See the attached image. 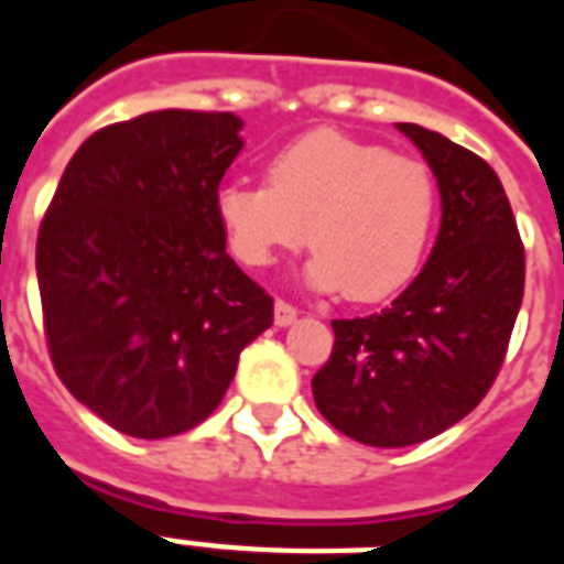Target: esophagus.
I'll return each mask as SVG.
<instances>
[{
  "mask_svg": "<svg viewBox=\"0 0 564 564\" xmlns=\"http://www.w3.org/2000/svg\"><path fill=\"white\" fill-rule=\"evenodd\" d=\"M295 317H299V311L290 302H283V299L274 302V326H281V329L283 326H293Z\"/></svg>",
  "mask_w": 564,
  "mask_h": 564,
  "instance_id": "1",
  "label": "esophagus"
}]
</instances>
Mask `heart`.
Here are the masks:
<instances>
[{
	"instance_id": "obj_1",
	"label": "heart",
	"mask_w": 564,
	"mask_h": 564,
	"mask_svg": "<svg viewBox=\"0 0 564 564\" xmlns=\"http://www.w3.org/2000/svg\"><path fill=\"white\" fill-rule=\"evenodd\" d=\"M265 181H226L214 193L226 241L250 269L307 241L317 247L302 269L307 286L354 302L387 299L420 269L437 214L425 162L317 129L278 150Z\"/></svg>"
}]
</instances>
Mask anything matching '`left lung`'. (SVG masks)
Masks as SVG:
<instances>
[{"label": "left lung", "instance_id": "obj_1", "mask_svg": "<svg viewBox=\"0 0 564 564\" xmlns=\"http://www.w3.org/2000/svg\"><path fill=\"white\" fill-rule=\"evenodd\" d=\"M441 193L423 271L390 307L335 319V347L311 390L338 432L368 447H411L480 404L522 305L525 253L498 174L441 132L395 123Z\"/></svg>", "mask_w": 564, "mask_h": 564}]
</instances>
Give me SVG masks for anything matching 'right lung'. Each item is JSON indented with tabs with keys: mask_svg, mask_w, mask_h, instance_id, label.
<instances>
[{
	"mask_svg": "<svg viewBox=\"0 0 564 564\" xmlns=\"http://www.w3.org/2000/svg\"><path fill=\"white\" fill-rule=\"evenodd\" d=\"M241 129L177 108L99 129L44 214L35 271L56 375L123 435L172 437L214 414L274 319L214 214Z\"/></svg>",
	"mask_w": 564,
	"mask_h": 564,
	"instance_id": "add662e5",
	"label": "right lung"
}]
</instances>
